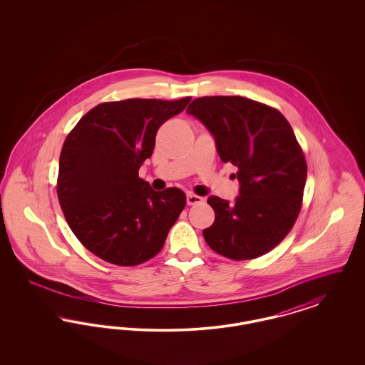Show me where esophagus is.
<instances>
[{"label": "esophagus", "mask_w": 365, "mask_h": 365, "mask_svg": "<svg viewBox=\"0 0 365 365\" xmlns=\"http://www.w3.org/2000/svg\"><path fill=\"white\" fill-rule=\"evenodd\" d=\"M202 201H204V198H202V197H200V195H195V194H192V192H189V194H187V205L201 204Z\"/></svg>", "instance_id": "esophagus-1"}]
</instances>
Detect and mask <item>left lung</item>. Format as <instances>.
I'll return each mask as SVG.
<instances>
[{"label":"left lung","mask_w":365,"mask_h":365,"mask_svg":"<svg viewBox=\"0 0 365 365\" xmlns=\"http://www.w3.org/2000/svg\"><path fill=\"white\" fill-rule=\"evenodd\" d=\"M202 123L223 163L238 168L234 204L210 195L215 223L202 231L212 250L250 260L268 253L294 226L307 180V163L286 118L240 96L194 100L186 109Z\"/></svg>","instance_id":"1"}]
</instances>
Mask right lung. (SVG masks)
<instances>
[{
  "label": "right lung",
  "instance_id": "obj_1",
  "mask_svg": "<svg viewBox=\"0 0 365 365\" xmlns=\"http://www.w3.org/2000/svg\"><path fill=\"white\" fill-rule=\"evenodd\" d=\"M190 100L131 98L97 105L66 138L58 201L75 237L97 257L138 265L164 246L186 195L176 187L153 190L138 171L153 153L160 125Z\"/></svg>",
  "mask_w": 365,
  "mask_h": 365
}]
</instances>
